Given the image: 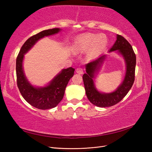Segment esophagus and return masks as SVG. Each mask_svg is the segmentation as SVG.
<instances>
[{
    "instance_id": "34e87169",
    "label": "esophagus",
    "mask_w": 152,
    "mask_h": 152,
    "mask_svg": "<svg viewBox=\"0 0 152 152\" xmlns=\"http://www.w3.org/2000/svg\"><path fill=\"white\" fill-rule=\"evenodd\" d=\"M76 72L77 73H79V74H82V73H84V70L82 68H77L76 69Z\"/></svg>"
}]
</instances>
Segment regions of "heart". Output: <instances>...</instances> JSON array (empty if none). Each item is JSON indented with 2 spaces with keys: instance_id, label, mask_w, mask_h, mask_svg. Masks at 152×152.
<instances>
[{
  "instance_id": "1",
  "label": "heart",
  "mask_w": 152,
  "mask_h": 152,
  "mask_svg": "<svg viewBox=\"0 0 152 152\" xmlns=\"http://www.w3.org/2000/svg\"><path fill=\"white\" fill-rule=\"evenodd\" d=\"M108 44V39L104 34H88L82 36L76 41L75 46L77 50L85 51L88 48L87 58L94 59L103 51Z\"/></svg>"
}]
</instances>
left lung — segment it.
Returning <instances> with one entry per match:
<instances>
[{
	"label": "left lung",
	"mask_w": 152,
	"mask_h": 152,
	"mask_svg": "<svg viewBox=\"0 0 152 152\" xmlns=\"http://www.w3.org/2000/svg\"><path fill=\"white\" fill-rule=\"evenodd\" d=\"M115 50L123 57L126 71L123 81L116 90L112 93H101L96 89L94 82L95 76L99 72L107 56L103 54L86 65V73L82 77L86 93L89 102L96 107H109L120 102L129 91L134 82L136 58L131 45L122 36L117 35L115 42L110 48L109 53Z\"/></svg>",
	"instance_id": "8db88e82"
}]
</instances>
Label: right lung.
I'll use <instances>...</instances> for the list:
<instances>
[{"label":"right lung","instance_id":"add662e5","mask_svg":"<svg viewBox=\"0 0 152 152\" xmlns=\"http://www.w3.org/2000/svg\"><path fill=\"white\" fill-rule=\"evenodd\" d=\"M60 31V28L45 30L31 37L23 45L16 58V71L18 89L26 102L38 109L47 110L56 107L63 98L66 87L74 74L75 69L72 67L63 69L48 85L35 87L30 83L24 73L23 67L24 55L40 39L58 34Z\"/></svg>","mask_w":152,"mask_h":152}]
</instances>
